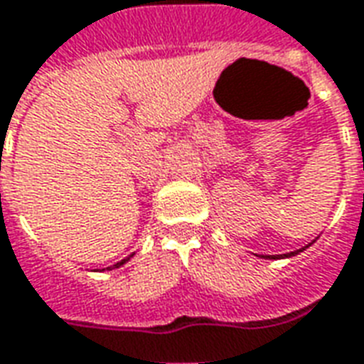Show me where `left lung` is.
Returning <instances> with one entry per match:
<instances>
[{"label": "left lung", "instance_id": "left-lung-1", "mask_svg": "<svg viewBox=\"0 0 364 364\" xmlns=\"http://www.w3.org/2000/svg\"><path fill=\"white\" fill-rule=\"evenodd\" d=\"M314 243V241H311ZM310 243V245H311ZM310 245H306V247H301L298 251H292V252H286V255H260V259H290V257H296V255H300L301 251H306Z\"/></svg>", "mask_w": 364, "mask_h": 364}]
</instances>
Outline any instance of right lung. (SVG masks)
Segmentation results:
<instances>
[{"label":"right lung","instance_id":"1","mask_svg":"<svg viewBox=\"0 0 364 364\" xmlns=\"http://www.w3.org/2000/svg\"><path fill=\"white\" fill-rule=\"evenodd\" d=\"M133 255H135V252H133ZM133 255H129V257H125V259H123V260H119V262H117V264H113V267H107V270L119 269V267H123V264H125V262H127V260L131 259V257H133Z\"/></svg>","mask_w":364,"mask_h":364}]
</instances>
